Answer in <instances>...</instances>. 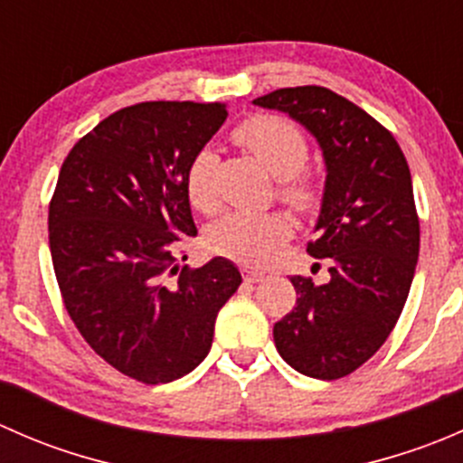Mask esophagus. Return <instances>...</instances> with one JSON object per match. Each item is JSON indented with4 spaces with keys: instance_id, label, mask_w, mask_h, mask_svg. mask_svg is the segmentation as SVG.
I'll return each mask as SVG.
<instances>
[{
    "instance_id": "1",
    "label": "esophagus",
    "mask_w": 463,
    "mask_h": 463,
    "mask_svg": "<svg viewBox=\"0 0 463 463\" xmlns=\"http://www.w3.org/2000/svg\"><path fill=\"white\" fill-rule=\"evenodd\" d=\"M264 278H266V275H264V273H260V270H253V269H244V279H246V282H253V284H258V282H264Z\"/></svg>"
}]
</instances>
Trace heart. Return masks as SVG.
Masks as SVG:
<instances>
[{
    "label": "heart",
    "mask_w": 463,
    "mask_h": 463,
    "mask_svg": "<svg viewBox=\"0 0 463 463\" xmlns=\"http://www.w3.org/2000/svg\"><path fill=\"white\" fill-rule=\"evenodd\" d=\"M235 138L278 179L296 176L309 158V147L302 132L282 116H253L235 129ZM213 167V149L202 147L185 172V193L190 203L202 213H213L217 208ZM284 197L296 205H305L309 203L311 193L305 185H288L284 188ZM288 235H291V223L284 214L232 213L210 228L208 244L214 253L260 266L273 258L278 246L287 241Z\"/></svg>",
    "instance_id": "b5f03b06"
}]
</instances>
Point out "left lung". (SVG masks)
Instances as JSON below:
<instances>
[{
	"label": "left lung",
	"mask_w": 463,
	"mask_h": 463,
	"mask_svg": "<svg viewBox=\"0 0 463 463\" xmlns=\"http://www.w3.org/2000/svg\"><path fill=\"white\" fill-rule=\"evenodd\" d=\"M253 105L300 123L326 172L307 250L329 261V282L293 275L298 300L275 322V347L300 374L343 378L381 349L412 287L419 217L408 161L378 120L331 89H278Z\"/></svg>",
	"instance_id": "8db88e82"
}]
</instances>
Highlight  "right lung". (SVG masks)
<instances>
[{
    "mask_svg": "<svg viewBox=\"0 0 463 463\" xmlns=\"http://www.w3.org/2000/svg\"><path fill=\"white\" fill-rule=\"evenodd\" d=\"M222 102H138L73 145L49 205V246L69 316L89 347L147 385L208 356L219 309L241 284L231 260L176 261L197 237L185 172L217 134ZM185 260V258H184Z\"/></svg>",
    "mask_w": 463,
    "mask_h": 463,
    "instance_id": "add662e5",
    "label": "right lung"
}]
</instances>
